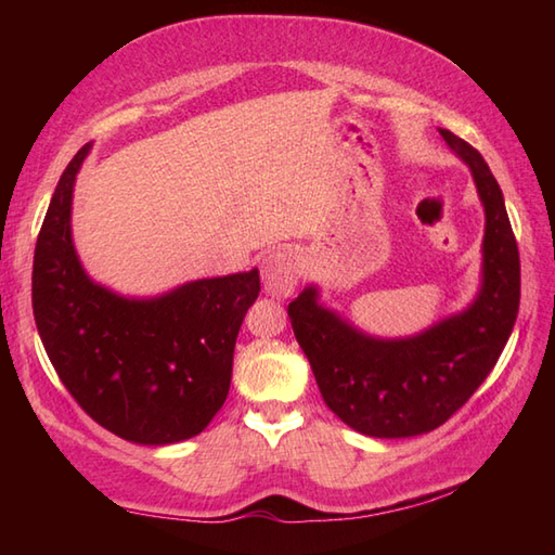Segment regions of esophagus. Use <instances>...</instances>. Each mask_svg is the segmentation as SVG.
<instances>
[{
	"label": "esophagus",
	"instance_id": "1",
	"mask_svg": "<svg viewBox=\"0 0 555 555\" xmlns=\"http://www.w3.org/2000/svg\"><path fill=\"white\" fill-rule=\"evenodd\" d=\"M300 279V255L293 247H276L262 262L264 291L271 298H288Z\"/></svg>",
	"mask_w": 555,
	"mask_h": 555
}]
</instances>
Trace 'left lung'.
<instances>
[{
    "label": "left lung",
    "mask_w": 555,
    "mask_h": 555,
    "mask_svg": "<svg viewBox=\"0 0 555 555\" xmlns=\"http://www.w3.org/2000/svg\"><path fill=\"white\" fill-rule=\"evenodd\" d=\"M441 135L473 171L487 215L475 302L408 338L358 332L317 302L314 286L288 305L324 403L350 429L376 439L427 434L463 408L501 358L520 308V253L501 188L473 145L451 131Z\"/></svg>",
    "instance_id": "obj_1"
}]
</instances>
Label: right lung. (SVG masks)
I'll return each instance as SVG.
<instances>
[{"label": "right lung", "instance_id": "right-lung-1", "mask_svg": "<svg viewBox=\"0 0 555 555\" xmlns=\"http://www.w3.org/2000/svg\"><path fill=\"white\" fill-rule=\"evenodd\" d=\"M90 147L64 169L35 245V324L66 391L104 429L143 446L185 441L229 396L259 271L197 279L145 300L95 284L70 241L74 183Z\"/></svg>", "mask_w": 555, "mask_h": 555}]
</instances>
